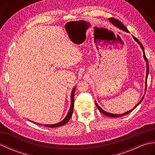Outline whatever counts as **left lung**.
<instances>
[{
    "mask_svg": "<svg viewBox=\"0 0 155 155\" xmlns=\"http://www.w3.org/2000/svg\"><path fill=\"white\" fill-rule=\"evenodd\" d=\"M108 21H110V22L111 23L112 25H113L114 26V27H116L117 28H119V29H120V30L126 32H129V31H128V29L126 28V27H124V26L123 24H122V23H121L120 21H117V19H115V18H108ZM132 36H133V38H134V40L135 41L137 42V43L140 45V47L141 49H142V50H143V57H144V61H146V63H147V74H146V79H145V91H146V90H147V78H148V75H149V62H148V60H147V57H146L145 52H144V47H143V45L141 44V42H140V41H139V40H138V39H137L136 37H134L133 35H132ZM144 96H143V97H142V98H141L140 101L139 102V103L137 104L136 106L134 107L133 108H132V109L130 110L129 111H127V112H126V113H123V114H113V113H108V112L104 110L103 109V108H101L99 106H98V104L96 103V102H95V104H96V106H97V107L98 108V109L99 110V111L101 112V113H103V114H104V115H106V116H107V117H123V116H124V115H126V114H128L129 113H130L131 111H133V110L134 109V108H135L138 106V105H139V104L141 103V102L143 101V98H144Z\"/></svg>",
    "mask_w": 155,
    "mask_h": 155,
    "instance_id": "8db88e82",
    "label": "left lung"
}]
</instances>
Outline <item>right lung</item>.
I'll use <instances>...</instances> for the list:
<instances>
[{"label": "right lung", "mask_w": 155, "mask_h": 155, "mask_svg": "<svg viewBox=\"0 0 155 155\" xmlns=\"http://www.w3.org/2000/svg\"><path fill=\"white\" fill-rule=\"evenodd\" d=\"M75 89H76V87H74L73 89H72V92H71V107H70V109L68 110V113H67V116L64 118L63 120H61V122H59L58 123H56V124H44L45 127H49V128H54V127H61L62 126V125L65 124L66 123H68V121L70 120V118L72 117V112H73V108H74V92H75ZM31 121V120H30ZM32 123H34L37 124H40V125H42V124H39L38 123H35V122L32 121Z\"/></svg>", "instance_id": "right-lung-1"}]
</instances>
